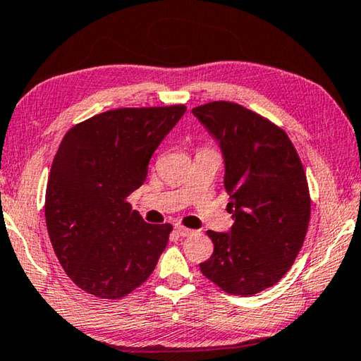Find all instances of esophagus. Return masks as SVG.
<instances>
[{"label": "esophagus", "mask_w": 361, "mask_h": 361, "mask_svg": "<svg viewBox=\"0 0 361 361\" xmlns=\"http://www.w3.org/2000/svg\"><path fill=\"white\" fill-rule=\"evenodd\" d=\"M176 231H177V234L182 235V237H187V235L193 234V231L188 229V227H185V226H176Z\"/></svg>", "instance_id": "1"}]
</instances>
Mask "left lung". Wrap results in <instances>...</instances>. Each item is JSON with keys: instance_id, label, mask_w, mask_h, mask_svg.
<instances>
[{"instance_id": "left-lung-1", "label": "left lung", "mask_w": 361, "mask_h": 361, "mask_svg": "<svg viewBox=\"0 0 361 361\" xmlns=\"http://www.w3.org/2000/svg\"><path fill=\"white\" fill-rule=\"evenodd\" d=\"M219 142L231 232L208 231L214 250L204 277L231 295H255L279 282L308 231L312 198L295 147L279 126L231 102L192 109Z\"/></svg>"}]
</instances>
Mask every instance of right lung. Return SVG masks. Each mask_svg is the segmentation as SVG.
<instances>
[{"label": "right lung", "instance_id": "obj_1", "mask_svg": "<svg viewBox=\"0 0 361 361\" xmlns=\"http://www.w3.org/2000/svg\"><path fill=\"white\" fill-rule=\"evenodd\" d=\"M185 109H111L64 135L48 177L45 218L61 266L82 290L116 300L153 273L173 226L145 223L127 197L145 182L149 158Z\"/></svg>", "mask_w": 361, "mask_h": 361}]
</instances>
